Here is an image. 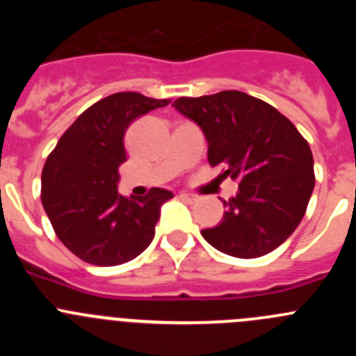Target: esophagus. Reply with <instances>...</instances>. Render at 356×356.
Instances as JSON below:
<instances>
[{
    "label": "esophagus",
    "instance_id": "34e87169",
    "mask_svg": "<svg viewBox=\"0 0 356 356\" xmlns=\"http://www.w3.org/2000/svg\"><path fill=\"white\" fill-rule=\"evenodd\" d=\"M180 197L184 201H187V203H194V201H197V196H194V194H187V193H181Z\"/></svg>",
    "mask_w": 356,
    "mask_h": 356
}]
</instances>
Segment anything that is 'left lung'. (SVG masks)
Returning a JSON list of instances; mask_svg holds the SVG:
<instances>
[{
    "label": "left lung",
    "mask_w": 356,
    "mask_h": 356,
    "mask_svg": "<svg viewBox=\"0 0 356 356\" xmlns=\"http://www.w3.org/2000/svg\"><path fill=\"white\" fill-rule=\"evenodd\" d=\"M180 114L200 124L209 140L210 165L238 193L225 201V217L201 229L210 246L237 259H257L284 244L307 212L316 176L310 146L275 106L241 90L178 97Z\"/></svg>",
    "instance_id": "1"
}]
</instances>
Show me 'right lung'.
Here are the masks:
<instances>
[{
  "mask_svg": "<svg viewBox=\"0 0 356 356\" xmlns=\"http://www.w3.org/2000/svg\"><path fill=\"white\" fill-rule=\"evenodd\" d=\"M169 105L139 92L106 96L65 130L42 169L40 200L56 237L92 266H119L139 257L155 237L160 207L171 191L153 187L143 197L118 193L127 162L124 134L140 115Z\"/></svg>",
  "mask_w": 356,
  "mask_h": 356,
  "instance_id": "obj_1",
  "label": "right lung"
}]
</instances>
